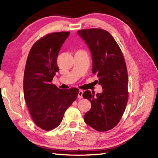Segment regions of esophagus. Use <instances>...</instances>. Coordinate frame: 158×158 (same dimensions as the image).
<instances>
[{"label":"esophagus","mask_w":158,"mask_h":158,"mask_svg":"<svg viewBox=\"0 0 158 158\" xmlns=\"http://www.w3.org/2000/svg\"><path fill=\"white\" fill-rule=\"evenodd\" d=\"M83 91L82 90H79V94H78V98L80 99L83 98Z\"/></svg>","instance_id":"obj_1"}]
</instances>
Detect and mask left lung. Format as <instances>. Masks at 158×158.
Here are the masks:
<instances>
[{
    "mask_svg": "<svg viewBox=\"0 0 158 158\" xmlns=\"http://www.w3.org/2000/svg\"><path fill=\"white\" fill-rule=\"evenodd\" d=\"M87 44L93 59L92 73L99 78L102 94L86 91L83 97L91 103L85 114L88 125L106 131L118 124L128 100V75L124 56L118 44L108 31L101 29L78 31Z\"/></svg>",
    "mask_w": 158,
    "mask_h": 158,
    "instance_id": "left-lung-1",
    "label": "left lung"
}]
</instances>
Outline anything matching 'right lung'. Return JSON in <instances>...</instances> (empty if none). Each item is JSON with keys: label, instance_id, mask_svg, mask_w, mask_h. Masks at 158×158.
Instances as JSON below:
<instances>
[{"label": "right lung", "instance_id": "add662e5", "mask_svg": "<svg viewBox=\"0 0 158 158\" xmlns=\"http://www.w3.org/2000/svg\"><path fill=\"white\" fill-rule=\"evenodd\" d=\"M70 32L44 36L31 48L24 73V97L34 123L50 131L61 123L64 112L77 98L79 89H60L51 82L59 69L56 58Z\"/></svg>", "mask_w": 158, "mask_h": 158}]
</instances>
